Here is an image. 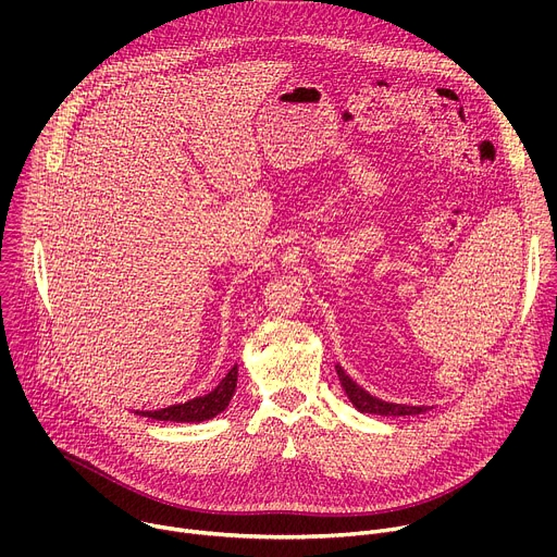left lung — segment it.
Returning <instances> with one entry per match:
<instances>
[{
	"label": "left lung",
	"instance_id": "1",
	"mask_svg": "<svg viewBox=\"0 0 557 557\" xmlns=\"http://www.w3.org/2000/svg\"><path fill=\"white\" fill-rule=\"evenodd\" d=\"M337 370V376L342 381V387L346 389L350 404L359 410V412H366V414H381V417H412V414H421V412H428L430 408L421 406H399V404H385L381 399H376V396H372L370 392H366L363 387H359L346 372L344 368L337 363L335 366Z\"/></svg>",
	"mask_w": 557,
	"mask_h": 557
}]
</instances>
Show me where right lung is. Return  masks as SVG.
Here are the masks:
<instances>
[{"mask_svg": "<svg viewBox=\"0 0 557 557\" xmlns=\"http://www.w3.org/2000/svg\"><path fill=\"white\" fill-rule=\"evenodd\" d=\"M235 383H237V366H233L226 376L205 396H198V399H191L187 404H178V406H170L165 410H153V412H136L140 417L147 419H156V421H176V423H200L207 419H213L215 414H220L235 392Z\"/></svg>", "mask_w": 557, "mask_h": 557, "instance_id": "obj_1", "label": "right lung"}]
</instances>
